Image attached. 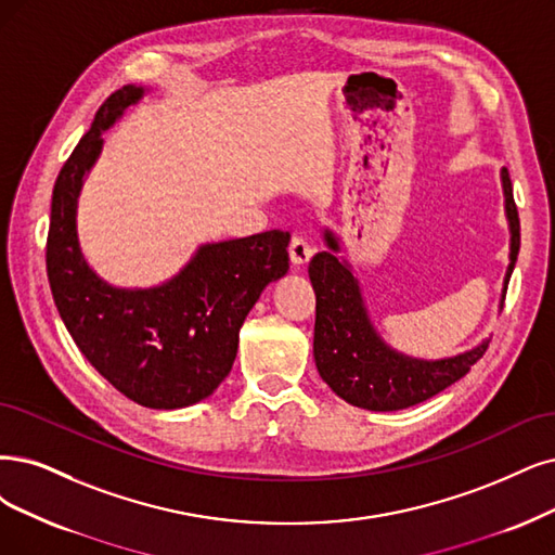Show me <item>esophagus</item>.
Returning <instances> with one entry per match:
<instances>
[{"label": "esophagus", "mask_w": 555, "mask_h": 555, "mask_svg": "<svg viewBox=\"0 0 555 555\" xmlns=\"http://www.w3.org/2000/svg\"><path fill=\"white\" fill-rule=\"evenodd\" d=\"M313 254H315V249H313V246H311L309 242H306L304 237L295 235V237L291 240L288 256H291V262H293L295 267H304L306 262H309V260L313 258Z\"/></svg>", "instance_id": "obj_1"}]
</instances>
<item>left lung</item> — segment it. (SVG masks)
Wrapping results in <instances>:
<instances>
[{
	"instance_id": "left-lung-1",
	"label": "left lung",
	"mask_w": 555,
	"mask_h": 555,
	"mask_svg": "<svg viewBox=\"0 0 555 555\" xmlns=\"http://www.w3.org/2000/svg\"><path fill=\"white\" fill-rule=\"evenodd\" d=\"M505 217L509 225V264L503 279L501 309L519 256V215L507 169H501ZM326 251L313 256L309 276L315 291L313 357L320 377L332 391L371 412H398L441 393L462 379L487 350L489 338L446 359H416L393 350L367 315L359 279L340 254V237L324 229Z\"/></svg>"
}]
</instances>
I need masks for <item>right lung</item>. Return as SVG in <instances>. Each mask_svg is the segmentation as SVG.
Returning <instances> with one entry per match:
<instances>
[{
  "mask_svg": "<svg viewBox=\"0 0 555 555\" xmlns=\"http://www.w3.org/2000/svg\"><path fill=\"white\" fill-rule=\"evenodd\" d=\"M149 89L128 85L98 109L59 171L48 233V279L79 352L114 388L151 409L190 406L231 373L240 326L272 281L288 274L291 233L201 244L182 270L153 288H116L81 254L77 205L109 130Z\"/></svg>",
  "mask_w": 555,
  "mask_h": 555,
  "instance_id": "1",
  "label": "right lung"
}]
</instances>
